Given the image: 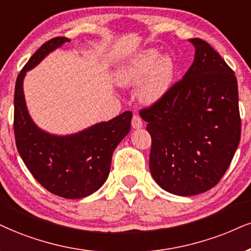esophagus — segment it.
Segmentation results:
<instances>
[{"mask_svg": "<svg viewBox=\"0 0 251 251\" xmlns=\"http://www.w3.org/2000/svg\"><path fill=\"white\" fill-rule=\"evenodd\" d=\"M131 126H132V128H134V129H140V128H142V126H143V121H142L140 115L135 114V115L132 116Z\"/></svg>", "mask_w": 251, "mask_h": 251, "instance_id": "34e87169", "label": "esophagus"}]
</instances>
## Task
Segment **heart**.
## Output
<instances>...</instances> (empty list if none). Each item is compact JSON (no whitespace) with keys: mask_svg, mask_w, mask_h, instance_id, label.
<instances>
[{"mask_svg":"<svg viewBox=\"0 0 251 251\" xmlns=\"http://www.w3.org/2000/svg\"><path fill=\"white\" fill-rule=\"evenodd\" d=\"M173 71L175 66L171 58L162 57L158 60V52L149 50L128 65L120 73L119 79L122 83H130L138 81L148 74L140 88V97L143 101L152 102L169 88Z\"/></svg>","mask_w":251,"mask_h":251,"instance_id":"1","label":"heart"}]
</instances>
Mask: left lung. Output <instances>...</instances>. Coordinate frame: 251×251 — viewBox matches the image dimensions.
<instances>
[{
	"label": "left lung",
	"mask_w": 251,
	"mask_h": 251,
	"mask_svg": "<svg viewBox=\"0 0 251 251\" xmlns=\"http://www.w3.org/2000/svg\"><path fill=\"white\" fill-rule=\"evenodd\" d=\"M190 42L196 55L185 75L140 110L151 136L149 165L154 181L184 197L220 181L241 138L234 71L205 40Z\"/></svg>",
	"instance_id": "obj_1"
}]
</instances>
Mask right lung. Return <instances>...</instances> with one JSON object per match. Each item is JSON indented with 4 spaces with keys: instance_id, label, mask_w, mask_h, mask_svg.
I'll list each match as a JSON object with an SVG mask.
<instances>
[{
    "instance_id": "1",
    "label": "right lung",
    "mask_w": 251,
    "mask_h": 251,
    "mask_svg": "<svg viewBox=\"0 0 251 251\" xmlns=\"http://www.w3.org/2000/svg\"><path fill=\"white\" fill-rule=\"evenodd\" d=\"M55 37L33 53L16 80L14 97V132L18 153L33 178L49 192L66 199H80L97 192L109 175L111 156L130 130V110L79 134L53 136L40 130L27 113L23 94L26 71L64 43Z\"/></svg>"
}]
</instances>
